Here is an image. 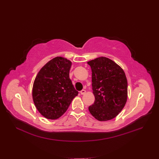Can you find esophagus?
Returning a JSON list of instances; mask_svg holds the SVG:
<instances>
[{
	"label": "esophagus",
	"mask_w": 159,
	"mask_h": 159,
	"mask_svg": "<svg viewBox=\"0 0 159 159\" xmlns=\"http://www.w3.org/2000/svg\"><path fill=\"white\" fill-rule=\"evenodd\" d=\"M86 93V90L85 89H82L80 91V94L81 95H84Z\"/></svg>",
	"instance_id": "34e87169"
}]
</instances>
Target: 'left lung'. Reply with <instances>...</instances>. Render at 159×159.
<instances>
[{"label": "left lung", "instance_id": "1", "mask_svg": "<svg viewBox=\"0 0 159 159\" xmlns=\"http://www.w3.org/2000/svg\"><path fill=\"white\" fill-rule=\"evenodd\" d=\"M92 71V88L95 97L89 111L100 121L115 118L122 111L128 97V81L124 71L106 57L89 61Z\"/></svg>", "mask_w": 159, "mask_h": 159}]
</instances>
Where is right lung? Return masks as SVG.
Instances as JSON below:
<instances>
[{
  "label": "right lung",
  "mask_w": 159,
  "mask_h": 159,
  "mask_svg": "<svg viewBox=\"0 0 159 159\" xmlns=\"http://www.w3.org/2000/svg\"><path fill=\"white\" fill-rule=\"evenodd\" d=\"M71 66L69 60L57 57L37 75L33 86V99L38 111L46 119L59 118L79 93L70 79Z\"/></svg>",
  "instance_id": "right-lung-1"
}]
</instances>
